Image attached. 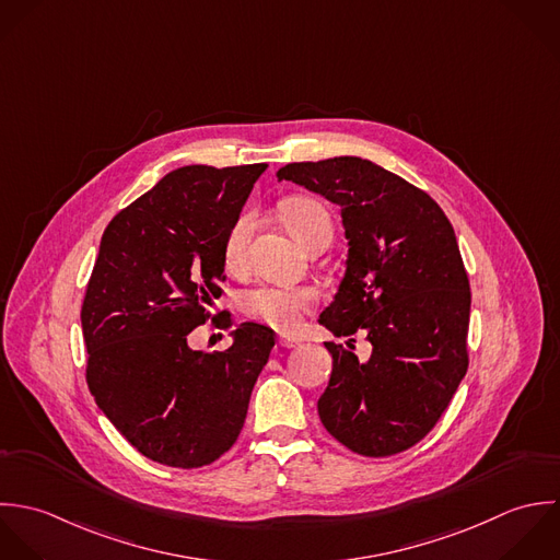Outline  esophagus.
<instances>
[{"label":"esophagus","instance_id":"obj_1","mask_svg":"<svg viewBox=\"0 0 560 560\" xmlns=\"http://www.w3.org/2000/svg\"><path fill=\"white\" fill-rule=\"evenodd\" d=\"M277 343H279L281 348H296V346H301V341H299V339L285 336L279 337V339H277Z\"/></svg>","mask_w":560,"mask_h":560}]
</instances>
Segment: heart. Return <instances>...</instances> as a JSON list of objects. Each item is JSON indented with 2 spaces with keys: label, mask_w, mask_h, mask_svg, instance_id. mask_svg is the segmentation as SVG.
Segmentation results:
<instances>
[{
  "label": "heart",
  "mask_w": 560,
  "mask_h": 560,
  "mask_svg": "<svg viewBox=\"0 0 560 560\" xmlns=\"http://www.w3.org/2000/svg\"><path fill=\"white\" fill-rule=\"evenodd\" d=\"M279 214H281L285 226L292 231V235L303 246L318 231H331L329 212L318 201L307 199V197L283 199L279 206ZM255 224H257L255 212L246 210L229 226L226 237H224V266L231 272H237L244 268L248 242L255 231ZM312 303H314V292H310L305 288L259 285L255 290H248L242 296L240 307L248 318L264 323L272 329L288 331V329L296 327V323L301 320V314L305 310H310Z\"/></svg>",
  "instance_id": "heart-1"
}]
</instances>
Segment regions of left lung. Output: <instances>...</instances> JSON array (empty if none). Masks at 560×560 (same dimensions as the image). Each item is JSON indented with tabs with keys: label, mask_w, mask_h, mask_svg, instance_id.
<instances>
[{
	"label": "left lung",
	"mask_w": 560,
	"mask_h": 560,
	"mask_svg": "<svg viewBox=\"0 0 560 560\" xmlns=\"http://www.w3.org/2000/svg\"><path fill=\"white\" fill-rule=\"evenodd\" d=\"M277 177L339 208L346 272L320 325L336 337L365 331L372 343L359 361L325 341L334 357L318 400L325 429L363 456L416 446L467 372L471 294L452 224L424 190L354 155L294 162Z\"/></svg>",
	"instance_id": "1"
}]
</instances>
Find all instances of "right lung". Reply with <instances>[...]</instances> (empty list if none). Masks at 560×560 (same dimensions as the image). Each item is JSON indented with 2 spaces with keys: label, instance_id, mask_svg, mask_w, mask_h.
<instances>
[{
  "label": "right lung",
  "instance_id": "1",
  "mask_svg": "<svg viewBox=\"0 0 560 560\" xmlns=\"http://www.w3.org/2000/svg\"><path fill=\"white\" fill-rule=\"evenodd\" d=\"M264 171L182 166L102 235L82 305L89 389L116 431L162 465L203 467L235 444L275 346L255 323L231 331L223 352L188 346L223 292L224 237Z\"/></svg>",
  "mask_w": 560,
  "mask_h": 560
}]
</instances>
